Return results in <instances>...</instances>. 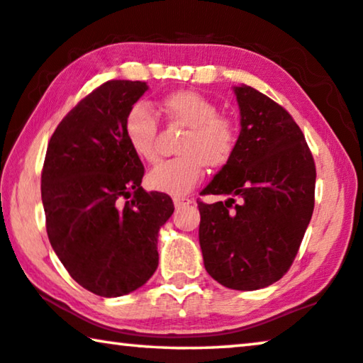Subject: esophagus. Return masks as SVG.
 <instances>
[{
    "label": "esophagus",
    "instance_id": "1",
    "mask_svg": "<svg viewBox=\"0 0 363 363\" xmlns=\"http://www.w3.org/2000/svg\"><path fill=\"white\" fill-rule=\"evenodd\" d=\"M174 204L177 209H180V208H185V206L191 204V199L189 198H174Z\"/></svg>",
    "mask_w": 363,
    "mask_h": 363
}]
</instances>
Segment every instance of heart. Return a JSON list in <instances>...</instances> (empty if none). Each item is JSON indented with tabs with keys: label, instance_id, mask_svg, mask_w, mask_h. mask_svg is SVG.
<instances>
[{
	"label": "heart",
	"instance_id": "1",
	"mask_svg": "<svg viewBox=\"0 0 363 363\" xmlns=\"http://www.w3.org/2000/svg\"><path fill=\"white\" fill-rule=\"evenodd\" d=\"M169 126L186 128L177 146L175 159L165 160L149 172L147 186L172 196H183L198 185L204 165L217 170L230 162L238 141L233 120L219 113V107L196 91H177L159 104ZM125 136L144 162L159 159V120L146 105L136 104L125 116Z\"/></svg>",
	"mask_w": 363,
	"mask_h": 363
}]
</instances>
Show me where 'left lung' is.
Instances as JSON below:
<instances>
[{
  "label": "left lung",
  "instance_id": "left-lung-1",
  "mask_svg": "<svg viewBox=\"0 0 363 363\" xmlns=\"http://www.w3.org/2000/svg\"><path fill=\"white\" fill-rule=\"evenodd\" d=\"M240 131L230 162L198 201L199 245L209 276L228 289L256 291L291 269L315 208L316 169L289 111L250 86L235 87Z\"/></svg>",
  "mask_w": 363,
  "mask_h": 363
}]
</instances>
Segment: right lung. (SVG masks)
I'll list each match as a JSON object with an SVG mask.
<instances>
[{
  "mask_svg": "<svg viewBox=\"0 0 363 363\" xmlns=\"http://www.w3.org/2000/svg\"><path fill=\"white\" fill-rule=\"evenodd\" d=\"M146 91V82L118 79L94 89L60 121L43 162L50 243L69 276L100 297L149 281L159 228L175 209L169 194L144 191L143 162L125 136L128 110Z\"/></svg>",
  "mask_w": 363,
  "mask_h": 363,
  "instance_id": "1",
  "label": "right lung"
}]
</instances>
